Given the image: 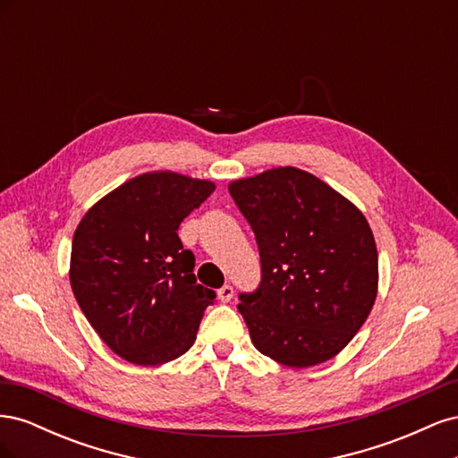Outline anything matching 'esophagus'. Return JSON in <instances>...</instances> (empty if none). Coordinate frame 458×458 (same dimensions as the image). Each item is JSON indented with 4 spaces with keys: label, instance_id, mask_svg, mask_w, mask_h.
Listing matches in <instances>:
<instances>
[{
    "label": "esophagus",
    "instance_id": "esophagus-1",
    "mask_svg": "<svg viewBox=\"0 0 458 458\" xmlns=\"http://www.w3.org/2000/svg\"><path fill=\"white\" fill-rule=\"evenodd\" d=\"M233 296H234V290H233L231 284H225V286H221V288L217 290V298H219L221 301H224V303L231 301Z\"/></svg>",
    "mask_w": 458,
    "mask_h": 458
}]
</instances>
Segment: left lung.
<instances>
[{
	"label": "left lung",
	"mask_w": 458,
	"mask_h": 458,
	"mask_svg": "<svg viewBox=\"0 0 458 458\" xmlns=\"http://www.w3.org/2000/svg\"><path fill=\"white\" fill-rule=\"evenodd\" d=\"M250 224L261 283L241 294L256 350L290 369L338 355L378 293V252L359 208L310 172L281 165L229 183Z\"/></svg>",
	"instance_id": "left-lung-1"
}]
</instances>
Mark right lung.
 I'll return each mask as SVG.
<instances>
[{
  "instance_id": "add662e5",
  "label": "right lung",
  "mask_w": 458,
  "mask_h": 458,
  "mask_svg": "<svg viewBox=\"0 0 458 458\" xmlns=\"http://www.w3.org/2000/svg\"><path fill=\"white\" fill-rule=\"evenodd\" d=\"M214 189L208 179L147 172L95 202L74 231V298L101 340L133 365L174 361L197 340L216 294L197 284L195 256L177 229Z\"/></svg>"
}]
</instances>
